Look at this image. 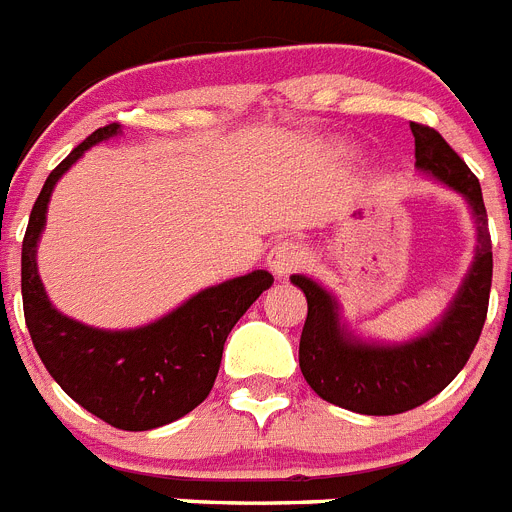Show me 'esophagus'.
Here are the masks:
<instances>
[{
	"label": "esophagus",
	"instance_id": "1",
	"mask_svg": "<svg viewBox=\"0 0 512 512\" xmlns=\"http://www.w3.org/2000/svg\"><path fill=\"white\" fill-rule=\"evenodd\" d=\"M266 261H269V269L277 277H289L292 271H297L305 264V248L297 241H279L271 246Z\"/></svg>",
	"mask_w": 512,
	"mask_h": 512
}]
</instances>
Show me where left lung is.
<instances>
[{"mask_svg": "<svg viewBox=\"0 0 512 512\" xmlns=\"http://www.w3.org/2000/svg\"><path fill=\"white\" fill-rule=\"evenodd\" d=\"M410 130L415 169L459 192L477 225L472 269L441 320L413 341H361L341 323V307L328 289L305 274L289 277L307 297L302 377L323 400L361 415H397L436 397L472 356L490 305L492 241L479 179L441 133L418 122H410Z\"/></svg>", "mask_w": 512, "mask_h": 512, "instance_id": "1", "label": "left lung"}]
</instances>
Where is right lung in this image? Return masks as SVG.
Returning <instances> with one entry per match:
<instances>
[{"label": "right lung", "mask_w": 512, "mask_h": 512, "mask_svg": "<svg viewBox=\"0 0 512 512\" xmlns=\"http://www.w3.org/2000/svg\"><path fill=\"white\" fill-rule=\"evenodd\" d=\"M117 133V122L94 130L45 179L22 241V307L40 361L71 400L122 431H151L192 413L210 395L225 338L274 277L256 269L207 287L143 328L102 330L61 315L35 261L48 202L84 151Z\"/></svg>", "instance_id": "1"}]
</instances>
